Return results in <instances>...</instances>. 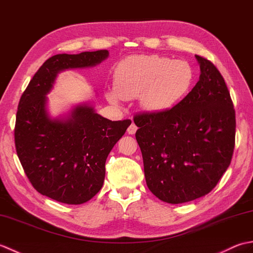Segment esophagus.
<instances>
[{"label": "esophagus", "instance_id": "obj_1", "mask_svg": "<svg viewBox=\"0 0 253 253\" xmlns=\"http://www.w3.org/2000/svg\"><path fill=\"white\" fill-rule=\"evenodd\" d=\"M137 129H138V128H137V126L135 125V124H131V125L129 126V127H128V129H127V132L128 133H129V135H135V133H136V131H137Z\"/></svg>", "mask_w": 253, "mask_h": 253}]
</instances>
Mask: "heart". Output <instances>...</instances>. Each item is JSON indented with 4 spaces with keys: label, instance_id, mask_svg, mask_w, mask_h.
<instances>
[{
    "label": "heart",
    "instance_id": "1",
    "mask_svg": "<svg viewBox=\"0 0 253 253\" xmlns=\"http://www.w3.org/2000/svg\"><path fill=\"white\" fill-rule=\"evenodd\" d=\"M193 83V69L185 60L157 54L131 55L114 69V89L106 98L117 104L121 99H135L144 111L161 113L171 109L184 98Z\"/></svg>",
    "mask_w": 253,
    "mask_h": 253
}]
</instances>
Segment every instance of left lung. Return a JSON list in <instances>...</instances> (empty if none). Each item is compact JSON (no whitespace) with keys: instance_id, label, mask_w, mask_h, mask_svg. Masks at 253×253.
Here are the masks:
<instances>
[{"instance_id":"1","label":"left lung","mask_w":253,"mask_h":253,"mask_svg":"<svg viewBox=\"0 0 253 253\" xmlns=\"http://www.w3.org/2000/svg\"><path fill=\"white\" fill-rule=\"evenodd\" d=\"M200 77L170 110L133 117L147 186L179 204L208 195L232 161L236 118L229 91L213 64L196 55Z\"/></svg>"}]
</instances>
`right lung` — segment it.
I'll use <instances>...</instances> for the list:
<instances>
[{"label": "right lung", "instance_id": "add662e5", "mask_svg": "<svg viewBox=\"0 0 253 253\" xmlns=\"http://www.w3.org/2000/svg\"><path fill=\"white\" fill-rule=\"evenodd\" d=\"M107 57L106 50L52 56L38 69L20 98L16 152L35 189L58 202L82 204L100 191L107 155L131 121L112 122L89 103L52 117L46 95L61 72L93 67Z\"/></svg>", "mask_w": 253, "mask_h": 253}]
</instances>
